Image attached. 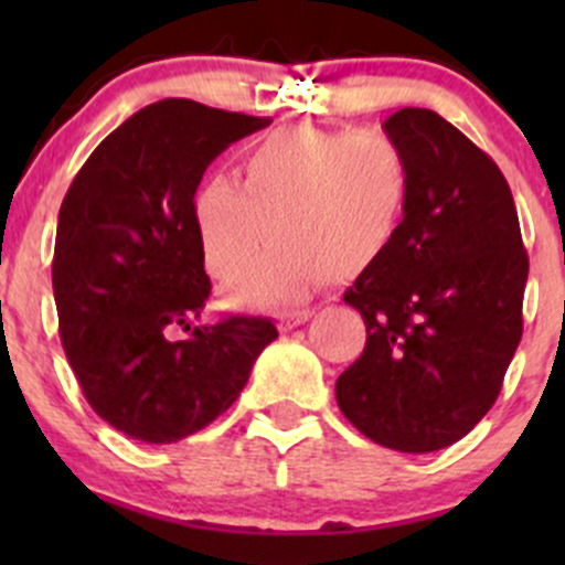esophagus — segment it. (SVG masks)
I'll use <instances>...</instances> for the list:
<instances>
[{"label": "esophagus", "instance_id": "obj_1", "mask_svg": "<svg viewBox=\"0 0 565 565\" xmlns=\"http://www.w3.org/2000/svg\"><path fill=\"white\" fill-rule=\"evenodd\" d=\"M311 315H315V309H292V311H281V315H278V324H281L284 330H292V328H298V324L309 322Z\"/></svg>", "mask_w": 565, "mask_h": 565}]
</instances>
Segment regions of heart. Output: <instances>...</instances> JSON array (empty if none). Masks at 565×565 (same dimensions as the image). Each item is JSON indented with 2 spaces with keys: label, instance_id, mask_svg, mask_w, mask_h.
I'll use <instances>...</instances> for the list:
<instances>
[{
  "label": "heart",
  "instance_id": "1",
  "mask_svg": "<svg viewBox=\"0 0 565 565\" xmlns=\"http://www.w3.org/2000/svg\"><path fill=\"white\" fill-rule=\"evenodd\" d=\"M409 196L402 147L377 130L284 128L248 147L241 185L210 177L193 196L204 267L230 281L265 236L274 243L235 284L241 303L303 292L328 267L358 273L383 259Z\"/></svg>",
  "mask_w": 565,
  "mask_h": 565
}]
</instances>
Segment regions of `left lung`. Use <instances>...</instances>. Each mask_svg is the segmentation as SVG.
Instances as JSON below:
<instances>
[{
  "label": "left lung",
  "mask_w": 565,
  "mask_h": 565,
  "mask_svg": "<svg viewBox=\"0 0 565 565\" xmlns=\"http://www.w3.org/2000/svg\"><path fill=\"white\" fill-rule=\"evenodd\" d=\"M383 130L407 158L409 196L391 248L344 292L366 347L335 402L377 446L429 454L461 440L503 388L527 250L509 182L461 130L429 108H402Z\"/></svg>",
  "instance_id": "left-lung-1"
}]
</instances>
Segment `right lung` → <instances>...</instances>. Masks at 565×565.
I'll return each instance as SVG.
<instances>
[{"instance_id": "obj_1", "label": "right lung", "mask_w": 565, "mask_h": 565, "mask_svg": "<svg viewBox=\"0 0 565 565\" xmlns=\"http://www.w3.org/2000/svg\"><path fill=\"white\" fill-rule=\"evenodd\" d=\"M267 125L158 100L95 147L62 199L51 265L62 347L89 407L134 440L163 446L213 424L278 339L267 317L193 328L210 298L193 196L226 147ZM174 327L185 340L168 339Z\"/></svg>"}]
</instances>
